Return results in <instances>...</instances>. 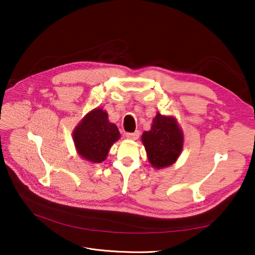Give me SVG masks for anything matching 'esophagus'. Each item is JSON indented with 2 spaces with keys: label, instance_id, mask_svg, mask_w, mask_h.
I'll list each match as a JSON object with an SVG mask.
<instances>
[{
  "label": "esophagus",
  "instance_id": "1",
  "mask_svg": "<svg viewBox=\"0 0 255 255\" xmlns=\"http://www.w3.org/2000/svg\"><path fill=\"white\" fill-rule=\"evenodd\" d=\"M126 137L128 139H131V140H136L139 137V132L138 131L128 132V133H126Z\"/></svg>",
  "mask_w": 255,
  "mask_h": 255
}]
</instances>
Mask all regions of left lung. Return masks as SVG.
I'll return each mask as SVG.
<instances>
[{
	"label": "left lung",
	"mask_w": 255,
	"mask_h": 255,
	"mask_svg": "<svg viewBox=\"0 0 255 255\" xmlns=\"http://www.w3.org/2000/svg\"><path fill=\"white\" fill-rule=\"evenodd\" d=\"M141 140L151 165L161 169L177 161L183 150L184 135L175 118L158 113L151 130L142 133Z\"/></svg>",
	"instance_id": "8db88e82"
}]
</instances>
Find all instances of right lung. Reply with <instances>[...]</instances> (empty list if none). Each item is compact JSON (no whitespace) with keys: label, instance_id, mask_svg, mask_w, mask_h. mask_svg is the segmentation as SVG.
<instances>
[{"label":"right lung","instance_id":"add662e5","mask_svg":"<svg viewBox=\"0 0 255 255\" xmlns=\"http://www.w3.org/2000/svg\"><path fill=\"white\" fill-rule=\"evenodd\" d=\"M120 136L118 127L110 122L107 113L102 109H95L87 114L73 131L77 153L92 163L104 161Z\"/></svg>","mask_w":255,"mask_h":255}]
</instances>
